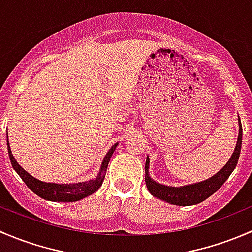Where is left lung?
I'll return each mask as SVG.
<instances>
[{
	"mask_svg": "<svg viewBox=\"0 0 252 252\" xmlns=\"http://www.w3.org/2000/svg\"><path fill=\"white\" fill-rule=\"evenodd\" d=\"M241 140H243V128H241L240 118H239L238 142H236L235 150L234 152H233L230 159L228 161V163L225 164L217 174L213 175L212 178H210V179L201 183H196V184L185 185V187H167V185H162L154 182V180L149 177V174H147V169H149V157H147L146 164H145V171H146L145 182H146L147 189H149V191L151 192L154 196H156L157 199L163 200V201L172 205L190 206L202 202L204 200L207 199V197H210L213 192L217 191V190L224 184L225 180L229 178L232 172L234 171L236 163H238L239 156H240Z\"/></svg>",
	"mask_w": 252,
	"mask_h": 252,
	"instance_id": "1",
	"label": "left lung"
}]
</instances>
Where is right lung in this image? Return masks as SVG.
I'll list each match as a JSON object with an SVG mask.
<instances>
[{
    "mask_svg": "<svg viewBox=\"0 0 252 252\" xmlns=\"http://www.w3.org/2000/svg\"><path fill=\"white\" fill-rule=\"evenodd\" d=\"M7 138H8V136H7ZM7 145H8V155L9 159H11L12 167H13L14 171L19 174V177L22 178L23 182L27 184V187L29 188L32 192H35V194L39 195L40 197H42V199L48 200V201L63 202L78 201V200L84 199V197L89 196V195L97 191L98 188L102 185L108 162H110L112 154H113L114 150H116L117 147V144H114L113 146L111 147L110 151L107 152V155H106L105 158H103L100 173H98L96 179H91L89 180V182L75 183V184H55V183L41 182V180L36 179V178H34L32 175H30L27 171H24V169L17 163L13 155H12L11 149H9L8 139H7Z\"/></svg>",
    "mask_w": 252,
    "mask_h": 252,
    "instance_id": "obj_1",
    "label": "right lung"
}]
</instances>
